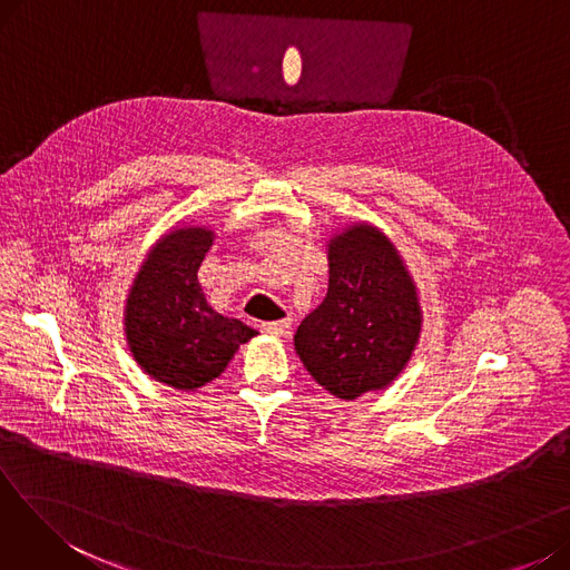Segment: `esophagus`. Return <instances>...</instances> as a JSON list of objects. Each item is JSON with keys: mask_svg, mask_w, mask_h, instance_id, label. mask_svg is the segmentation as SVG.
<instances>
[{"mask_svg": "<svg viewBox=\"0 0 570 570\" xmlns=\"http://www.w3.org/2000/svg\"><path fill=\"white\" fill-rule=\"evenodd\" d=\"M261 331L273 335V337H286L291 331V318H282V321H267L261 325Z\"/></svg>", "mask_w": 570, "mask_h": 570, "instance_id": "obj_1", "label": "esophagus"}]
</instances>
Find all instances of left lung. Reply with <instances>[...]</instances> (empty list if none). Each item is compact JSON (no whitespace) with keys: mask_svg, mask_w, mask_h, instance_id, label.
<instances>
[{"mask_svg":"<svg viewBox=\"0 0 570 570\" xmlns=\"http://www.w3.org/2000/svg\"><path fill=\"white\" fill-rule=\"evenodd\" d=\"M331 284L295 333L316 383L342 400L391 385L421 335V307L404 263L385 235L355 224L331 239Z\"/></svg>","mask_w":570,"mask_h":570,"instance_id":"left-lung-1","label":"left lung"}]
</instances>
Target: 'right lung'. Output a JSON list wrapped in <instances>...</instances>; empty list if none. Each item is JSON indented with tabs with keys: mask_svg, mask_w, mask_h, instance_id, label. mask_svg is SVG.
Instances as JSON below:
<instances>
[{
	"mask_svg": "<svg viewBox=\"0 0 570 570\" xmlns=\"http://www.w3.org/2000/svg\"><path fill=\"white\" fill-rule=\"evenodd\" d=\"M213 230L177 228L147 254L127 301V340L136 363L157 381L196 391L215 381L256 331L217 314L198 284Z\"/></svg>",
	"mask_w": 570,
	"mask_h": 570,
	"instance_id": "right-lung-1",
	"label": "right lung"
}]
</instances>
